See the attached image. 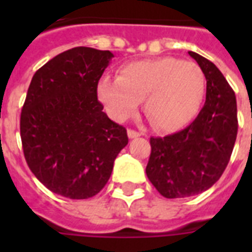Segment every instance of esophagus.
<instances>
[{
	"label": "esophagus",
	"mask_w": 252,
	"mask_h": 252,
	"mask_svg": "<svg viewBox=\"0 0 252 252\" xmlns=\"http://www.w3.org/2000/svg\"><path fill=\"white\" fill-rule=\"evenodd\" d=\"M142 132H138V130H134V129H128V137L129 138H136L138 136H142Z\"/></svg>",
	"instance_id": "obj_1"
}]
</instances>
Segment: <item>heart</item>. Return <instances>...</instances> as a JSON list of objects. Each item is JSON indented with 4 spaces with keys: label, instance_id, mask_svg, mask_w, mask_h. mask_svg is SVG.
Returning <instances> with one entry per match:
<instances>
[{
    "label": "heart",
    "instance_id": "heart-1",
    "mask_svg": "<svg viewBox=\"0 0 252 252\" xmlns=\"http://www.w3.org/2000/svg\"><path fill=\"white\" fill-rule=\"evenodd\" d=\"M205 94V77L193 61L158 57L124 65L119 77H102L99 99L119 122L137 112L146 98L145 112L154 128L171 132L197 114Z\"/></svg>",
    "mask_w": 252,
    "mask_h": 252
}]
</instances>
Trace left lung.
<instances>
[{
  "mask_svg": "<svg viewBox=\"0 0 252 252\" xmlns=\"http://www.w3.org/2000/svg\"><path fill=\"white\" fill-rule=\"evenodd\" d=\"M207 80V99L184 129L150 138L146 175L162 196L179 199L207 191L225 171L234 148L238 120L233 89L212 61L189 51Z\"/></svg>",
  "mask_w": 252,
  "mask_h": 252,
  "instance_id": "8db88e82",
  "label": "left lung"
}]
</instances>
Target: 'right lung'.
I'll return each instance as SVG.
<instances>
[{"label": "right lung", "instance_id": "add662e5", "mask_svg": "<svg viewBox=\"0 0 252 252\" xmlns=\"http://www.w3.org/2000/svg\"><path fill=\"white\" fill-rule=\"evenodd\" d=\"M114 55L76 47L33 74L21 114L23 153L33 175L57 195L89 199L108 182L128 144L103 112L96 89Z\"/></svg>", "mask_w": 252, "mask_h": 252}]
</instances>
